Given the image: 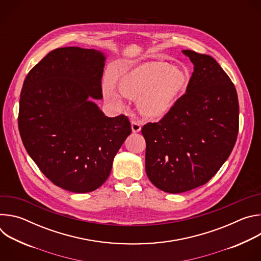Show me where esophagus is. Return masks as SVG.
<instances>
[{
    "instance_id": "1",
    "label": "esophagus",
    "mask_w": 261,
    "mask_h": 261,
    "mask_svg": "<svg viewBox=\"0 0 261 261\" xmlns=\"http://www.w3.org/2000/svg\"><path fill=\"white\" fill-rule=\"evenodd\" d=\"M131 128H132V131H133L134 133H137V132H139V131L141 130V124H140L139 122L133 120V121L131 122Z\"/></svg>"
}]
</instances>
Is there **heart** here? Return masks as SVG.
I'll return each mask as SVG.
<instances>
[{
	"mask_svg": "<svg viewBox=\"0 0 261 261\" xmlns=\"http://www.w3.org/2000/svg\"><path fill=\"white\" fill-rule=\"evenodd\" d=\"M190 82L189 71L165 62H151L138 65L120 79V91L127 97L138 100V108L147 119H161L172 108ZM104 94L116 104H121L114 85L104 83Z\"/></svg>",
	"mask_w": 261,
	"mask_h": 261,
	"instance_id": "obj_1",
	"label": "heart"
}]
</instances>
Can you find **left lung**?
<instances>
[{
	"label": "left lung",
	"mask_w": 261,
	"mask_h": 261,
	"mask_svg": "<svg viewBox=\"0 0 261 261\" xmlns=\"http://www.w3.org/2000/svg\"><path fill=\"white\" fill-rule=\"evenodd\" d=\"M182 53L194 65L186 93L158 123L141 128L146 175L168 193L207 182L228 159L239 133V100L229 76L211 56Z\"/></svg>",
	"instance_id": "left-lung-1"
}]
</instances>
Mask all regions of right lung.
I'll return each mask as SVG.
<instances>
[{
  "mask_svg": "<svg viewBox=\"0 0 261 261\" xmlns=\"http://www.w3.org/2000/svg\"><path fill=\"white\" fill-rule=\"evenodd\" d=\"M104 62L99 50L57 48L32 68L21 89L18 129L25 150L70 192L98 189L132 131L126 116L108 118L92 101L102 98Z\"/></svg>",
  "mask_w": 261,
  "mask_h": 261,
  "instance_id": "1",
  "label": "right lung"
}]
</instances>
